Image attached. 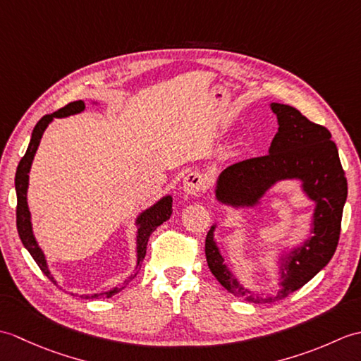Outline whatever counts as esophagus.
<instances>
[{
  "label": "esophagus",
  "mask_w": 361,
  "mask_h": 361,
  "mask_svg": "<svg viewBox=\"0 0 361 361\" xmlns=\"http://www.w3.org/2000/svg\"><path fill=\"white\" fill-rule=\"evenodd\" d=\"M183 188H185V192H188L189 195H200L202 192H204L206 180H204L203 173L190 172L189 175H186L185 183H183Z\"/></svg>",
  "instance_id": "esophagus-1"
}]
</instances>
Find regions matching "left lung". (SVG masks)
I'll list each match as a JSON object with an SVG mask.
<instances>
[{
	"label": "left lung",
	"mask_w": 361,
	"mask_h": 361,
	"mask_svg": "<svg viewBox=\"0 0 361 361\" xmlns=\"http://www.w3.org/2000/svg\"><path fill=\"white\" fill-rule=\"evenodd\" d=\"M278 118L268 155L250 158L226 167L219 175L216 198L233 208H255L276 183L301 181L302 192L315 203L310 235L279 257V288L262 296L247 287L229 270L214 239L217 225L206 235L204 252L211 273L229 293L248 302L279 301L301 288L332 259L341 231L343 208L348 198V180L332 135L309 121L290 105L270 104Z\"/></svg>",
	"instance_id": "8db88e82"
}]
</instances>
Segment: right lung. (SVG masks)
Instances as JSON below:
<instances>
[{
  "mask_svg": "<svg viewBox=\"0 0 361 361\" xmlns=\"http://www.w3.org/2000/svg\"><path fill=\"white\" fill-rule=\"evenodd\" d=\"M85 110V102L83 101H75L68 104L63 109H60L59 111L52 113V114H46L40 121L37 122V126L34 127L32 136H30V142L29 147L25 153V157L21 158L20 164L17 167V173H15V190H17V229H18V235L25 245V248L30 252V256L34 257L37 265L40 267V270L48 276V278L57 283L54 276L51 274L48 262H46V257L43 255L42 248L38 247V243L35 240V235L32 231V221H30V211L27 206V188H29V171L30 166H32V161L35 157V152L40 145L42 136L44 133V130L48 128V126L54 121V118H66L71 116V114H78ZM172 214V195H166L163 198L152 204L150 208L142 211L140 216L136 217L135 225L137 226V233H136V267L133 270V274L128 276V279L124 282H130L135 276L137 274L141 268V262L145 257V250H147V242L150 234L155 231V229L163 225L166 220L171 219ZM124 288V286L114 287L109 291H102V293H94V295H80L85 299H96V298H111L113 295L119 293V291Z\"/></svg>",
  "mask_w": 361,
  "mask_h": 361,
  "instance_id": "add662e5",
  "label": "right lung"
}]
</instances>
